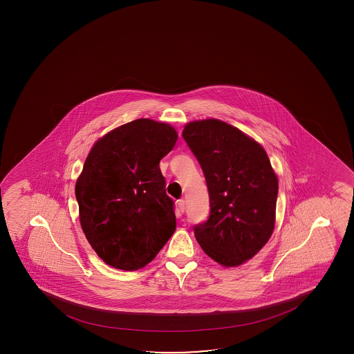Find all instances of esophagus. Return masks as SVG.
Here are the masks:
<instances>
[{
    "label": "esophagus",
    "instance_id": "1",
    "mask_svg": "<svg viewBox=\"0 0 354 354\" xmlns=\"http://www.w3.org/2000/svg\"><path fill=\"white\" fill-rule=\"evenodd\" d=\"M177 204H178L179 212H185V209H187V203H185V201H184V199H179L178 202H177Z\"/></svg>",
    "mask_w": 354,
    "mask_h": 354
}]
</instances>
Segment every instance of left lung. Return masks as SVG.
Returning a JSON list of instances; mask_svg holds the SVG:
<instances>
[{"mask_svg":"<svg viewBox=\"0 0 354 354\" xmlns=\"http://www.w3.org/2000/svg\"><path fill=\"white\" fill-rule=\"evenodd\" d=\"M183 138L203 170L210 215L194 227L207 257L225 267L250 260L275 224L279 182L263 147L217 119L189 122Z\"/></svg>","mask_w":354,"mask_h":354,"instance_id":"1","label":"left lung"}]
</instances>
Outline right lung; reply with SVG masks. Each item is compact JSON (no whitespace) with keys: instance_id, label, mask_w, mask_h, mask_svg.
<instances>
[{"instance_id":"right-lung-1","label":"right lung","mask_w":354,"mask_h":354,"mask_svg":"<svg viewBox=\"0 0 354 354\" xmlns=\"http://www.w3.org/2000/svg\"><path fill=\"white\" fill-rule=\"evenodd\" d=\"M177 138L169 124L137 119L99 139L86 158L75 184L80 224L114 268H142L175 232V203L159 162Z\"/></svg>"}]
</instances>
